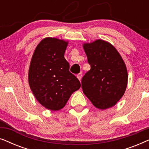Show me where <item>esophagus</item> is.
Wrapping results in <instances>:
<instances>
[{
    "label": "esophagus",
    "mask_w": 149,
    "mask_h": 149,
    "mask_svg": "<svg viewBox=\"0 0 149 149\" xmlns=\"http://www.w3.org/2000/svg\"><path fill=\"white\" fill-rule=\"evenodd\" d=\"M77 78H78V79H79V81H81V78H82V74H81V73H79V74H77Z\"/></svg>",
    "instance_id": "esophagus-1"
}]
</instances>
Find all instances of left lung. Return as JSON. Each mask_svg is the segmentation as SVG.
<instances>
[{
  "label": "left lung",
  "mask_w": 149,
  "mask_h": 149,
  "mask_svg": "<svg viewBox=\"0 0 149 149\" xmlns=\"http://www.w3.org/2000/svg\"><path fill=\"white\" fill-rule=\"evenodd\" d=\"M91 69L83 77V93L97 109L113 107L121 98L127 85L125 64L116 48L102 39L83 43Z\"/></svg>",
  "instance_id": "8db88e82"
}]
</instances>
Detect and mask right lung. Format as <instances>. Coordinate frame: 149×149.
Instances as JSON below:
<instances>
[{"instance_id": "right-lung-1", "label": "right lung", "mask_w": 149, "mask_h": 149, "mask_svg": "<svg viewBox=\"0 0 149 149\" xmlns=\"http://www.w3.org/2000/svg\"><path fill=\"white\" fill-rule=\"evenodd\" d=\"M68 41L57 38L42 39L34 50L28 70V83L37 101L50 111H59L72 93L81 87L70 72L64 58Z\"/></svg>"}]
</instances>
